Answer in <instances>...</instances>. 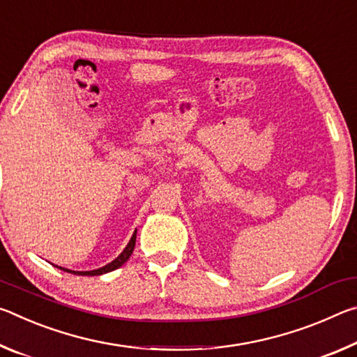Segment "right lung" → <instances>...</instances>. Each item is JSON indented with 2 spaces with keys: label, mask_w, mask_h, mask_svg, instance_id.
Masks as SVG:
<instances>
[{
  "label": "right lung",
  "mask_w": 357,
  "mask_h": 357,
  "mask_svg": "<svg viewBox=\"0 0 357 357\" xmlns=\"http://www.w3.org/2000/svg\"><path fill=\"white\" fill-rule=\"evenodd\" d=\"M135 239H137V229L134 231V234H132V238L129 241V244L126 245V249L121 252V255H118V258H114L112 263L102 266V268H99V269H94V271H70V269H66V268H59V266H56V268H59L61 271H66V273L78 274V275H100V274L112 273V271L121 268V266H123L130 258L132 252H134V249H135Z\"/></svg>",
  "instance_id": "obj_1"
}]
</instances>
